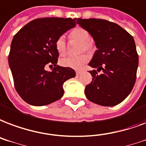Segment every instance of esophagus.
<instances>
[{
  "instance_id": "esophagus-1",
  "label": "esophagus",
  "mask_w": 146,
  "mask_h": 146,
  "mask_svg": "<svg viewBox=\"0 0 146 146\" xmlns=\"http://www.w3.org/2000/svg\"><path fill=\"white\" fill-rule=\"evenodd\" d=\"M76 75H77V76L80 75L81 73H82V71H80V70H77V71H76Z\"/></svg>"
}]
</instances>
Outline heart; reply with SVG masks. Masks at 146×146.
I'll use <instances>...</instances> for the list:
<instances>
[{
    "label": "heart",
    "mask_w": 146,
    "mask_h": 146,
    "mask_svg": "<svg viewBox=\"0 0 146 146\" xmlns=\"http://www.w3.org/2000/svg\"><path fill=\"white\" fill-rule=\"evenodd\" d=\"M70 40H74L80 43L79 46V52L83 50L92 52L95 50V44L92 40L90 39V33L87 30L83 27H77L69 34ZM55 48L57 53L60 56H63L66 51V43L64 36H60L56 39L55 42ZM89 60V56L86 53H82L76 56H66L60 60V64L62 66L67 68L80 70L83 66L85 63Z\"/></svg>",
    "instance_id": "obj_1"
}]
</instances>
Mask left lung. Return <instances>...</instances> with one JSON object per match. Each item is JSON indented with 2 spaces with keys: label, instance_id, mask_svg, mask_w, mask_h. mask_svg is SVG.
Returning a JSON list of instances; mask_svg holds the SVG:
<instances>
[{
  "label": "left lung",
  "instance_id": "8db88e82",
  "mask_svg": "<svg viewBox=\"0 0 146 146\" xmlns=\"http://www.w3.org/2000/svg\"><path fill=\"white\" fill-rule=\"evenodd\" d=\"M89 31L98 50L89 66L93 80L86 86L88 100L98 105L113 106L122 102L131 93L136 80L139 56L132 35L119 25L103 19L76 21ZM102 70V74L97 72Z\"/></svg>",
  "mask_w": 146,
  "mask_h": 146
}]
</instances>
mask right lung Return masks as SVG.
Wrapping results in <instances>:
<instances>
[{
  "label": "right lung",
  "mask_w": 146,
  "mask_h": 146,
  "mask_svg": "<svg viewBox=\"0 0 146 146\" xmlns=\"http://www.w3.org/2000/svg\"><path fill=\"white\" fill-rule=\"evenodd\" d=\"M75 26L76 18H37L14 35L8 63L15 89L26 103L40 106L60 100L63 83L75 77L74 70L56 65L59 53L55 48L56 39ZM46 65H53V70L45 71Z\"/></svg>",
  "instance_id": "right-lung-1"
}]
</instances>
